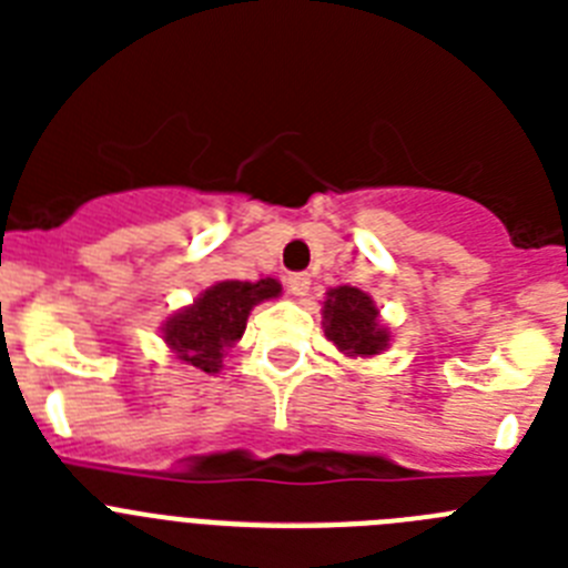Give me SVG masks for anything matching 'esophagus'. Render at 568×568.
I'll list each match as a JSON object with an SVG mask.
<instances>
[{
  "label": "esophagus",
  "instance_id": "obj_1",
  "mask_svg": "<svg viewBox=\"0 0 568 568\" xmlns=\"http://www.w3.org/2000/svg\"><path fill=\"white\" fill-rule=\"evenodd\" d=\"M287 290L293 295H307L310 293V275L307 273H290Z\"/></svg>",
  "mask_w": 568,
  "mask_h": 568
}]
</instances>
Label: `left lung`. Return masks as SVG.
<instances>
[{
    "instance_id": "left-lung-1",
    "label": "left lung",
    "mask_w": 568,
    "mask_h": 568,
    "mask_svg": "<svg viewBox=\"0 0 568 568\" xmlns=\"http://www.w3.org/2000/svg\"><path fill=\"white\" fill-rule=\"evenodd\" d=\"M324 335L346 355H378L389 333L378 324V307L358 287H335L324 301Z\"/></svg>"
}]
</instances>
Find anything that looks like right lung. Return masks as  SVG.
<instances>
[{
	"mask_svg": "<svg viewBox=\"0 0 568 568\" xmlns=\"http://www.w3.org/2000/svg\"><path fill=\"white\" fill-rule=\"evenodd\" d=\"M278 295L281 284L275 278L219 281L164 324V341L184 364L219 373L227 349L247 329L250 310Z\"/></svg>",
	"mask_w": 568,
	"mask_h": 568,
	"instance_id": "1",
	"label": "right lung"
}]
</instances>
